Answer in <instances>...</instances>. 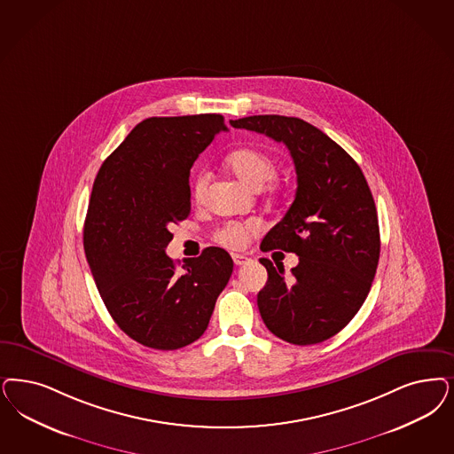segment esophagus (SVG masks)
<instances>
[{
    "instance_id": "esophagus-1",
    "label": "esophagus",
    "mask_w": 454,
    "mask_h": 454,
    "mask_svg": "<svg viewBox=\"0 0 454 454\" xmlns=\"http://www.w3.org/2000/svg\"><path fill=\"white\" fill-rule=\"evenodd\" d=\"M233 262H235V265L238 266L247 265V263H250L251 258H248L247 254H238V253H233Z\"/></svg>"
}]
</instances>
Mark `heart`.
Instances as JSON below:
<instances>
[{
	"label": "heart",
	"mask_w": 454,
	"mask_h": 454,
	"mask_svg": "<svg viewBox=\"0 0 454 454\" xmlns=\"http://www.w3.org/2000/svg\"><path fill=\"white\" fill-rule=\"evenodd\" d=\"M226 162L230 169L235 172V176L256 191L263 188L266 183H270L277 176L275 159L254 147L236 149L228 156ZM209 181H211V174L204 169L196 172V176L192 177L191 192L196 203L203 201ZM260 230H262V224L256 219L230 221L223 224L215 233V239L216 243L230 250H239V248H245L250 243L251 238L260 233Z\"/></svg>",
	"instance_id": "1"
}]
</instances>
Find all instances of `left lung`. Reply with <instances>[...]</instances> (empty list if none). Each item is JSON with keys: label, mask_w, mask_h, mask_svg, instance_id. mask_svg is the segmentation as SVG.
Instances as JSON below:
<instances>
[{"label": "left lung", "mask_w": 454, "mask_h": 454, "mask_svg": "<svg viewBox=\"0 0 454 454\" xmlns=\"http://www.w3.org/2000/svg\"><path fill=\"white\" fill-rule=\"evenodd\" d=\"M283 142L295 162V200L262 250L295 253L298 265L262 258L268 271L258 309L268 330L295 345L320 344L344 329L369 295L380 253L374 198L359 164L312 124L285 115L230 121Z\"/></svg>", "instance_id": "8db88e82"}]
</instances>
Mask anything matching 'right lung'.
I'll return each instance as SVG.
<instances>
[{"label":"right lung","mask_w":454,"mask_h":454,"mask_svg":"<svg viewBox=\"0 0 454 454\" xmlns=\"http://www.w3.org/2000/svg\"><path fill=\"white\" fill-rule=\"evenodd\" d=\"M221 130L219 114L145 119L95 177L87 262L115 324L145 347L176 350L198 340L233 273L231 256L216 247L183 268L166 254L172 223L191 211L189 171Z\"/></svg>","instance_id":"add662e5"}]
</instances>
